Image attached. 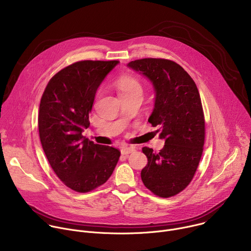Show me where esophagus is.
Returning <instances> with one entry per match:
<instances>
[{
    "instance_id": "1",
    "label": "esophagus",
    "mask_w": 251,
    "mask_h": 251,
    "mask_svg": "<svg viewBox=\"0 0 251 251\" xmlns=\"http://www.w3.org/2000/svg\"><path fill=\"white\" fill-rule=\"evenodd\" d=\"M134 151H135V147H132V146H130V147H127V146L121 147V153H122L123 155L131 154V153H133Z\"/></svg>"
}]
</instances>
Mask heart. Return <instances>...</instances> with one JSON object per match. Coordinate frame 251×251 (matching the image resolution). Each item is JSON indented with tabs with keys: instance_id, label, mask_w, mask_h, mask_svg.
<instances>
[{
	"instance_id": "obj_1",
	"label": "heart",
	"mask_w": 251,
	"mask_h": 251,
	"mask_svg": "<svg viewBox=\"0 0 251 251\" xmlns=\"http://www.w3.org/2000/svg\"><path fill=\"white\" fill-rule=\"evenodd\" d=\"M119 94L131 93L134 91H142L141 83L138 79L130 75H122L116 82Z\"/></svg>"
}]
</instances>
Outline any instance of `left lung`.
<instances>
[{"label":"left lung","mask_w":251,"mask_h":251,"mask_svg":"<svg viewBox=\"0 0 251 251\" xmlns=\"http://www.w3.org/2000/svg\"><path fill=\"white\" fill-rule=\"evenodd\" d=\"M127 66L152 83L155 102L148 121L165 140L159 153L142 149L148 164L141 178L153 194L173 197L191 183L202 154L204 118L199 90L187 71L172 60L143 58Z\"/></svg>","instance_id":"8db88e82"}]
</instances>
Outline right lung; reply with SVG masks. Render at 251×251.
I'll list each match as a JSON object with an SVG mask.
<instances>
[{
    "mask_svg": "<svg viewBox=\"0 0 251 251\" xmlns=\"http://www.w3.org/2000/svg\"><path fill=\"white\" fill-rule=\"evenodd\" d=\"M118 60H82L61 69L41 99L39 132L50 165L60 181L78 193L103 185L112 175L120 151L82 136L89 127L98 87Z\"/></svg>",
    "mask_w": 251,
    "mask_h": 251,
    "instance_id": "right-lung-1",
    "label": "right lung"
}]
</instances>
